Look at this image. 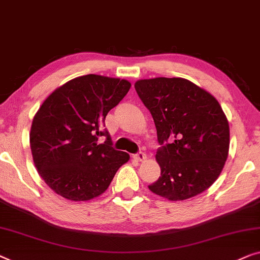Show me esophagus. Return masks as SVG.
<instances>
[{"mask_svg":"<svg viewBox=\"0 0 260 260\" xmlns=\"http://www.w3.org/2000/svg\"><path fill=\"white\" fill-rule=\"evenodd\" d=\"M133 158L137 161H144V160H146V155L144 152H138V153H136V155H134Z\"/></svg>","mask_w":260,"mask_h":260,"instance_id":"1","label":"esophagus"}]
</instances>
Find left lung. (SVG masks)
I'll use <instances>...</instances> for the list:
<instances>
[{
	"mask_svg": "<svg viewBox=\"0 0 260 260\" xmlns=\"http://www.w3.org/2000/svg\"><path fill=\"white\" fill-rule=\"evenodd\" d=\"M135 89L155 122L161 146L160 177L149 190L169 201H185L209 189L223 170L230 127L214 97L182 77L138 80Z\"/></svg>",
	"mask_w": 260,
	"mask_h": 260,
	"instance_id": "left-lung-1",
	"label": "left lung"
}]
</instances>
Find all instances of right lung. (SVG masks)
<instances>
[{"instance_id":"obj_1","label":"right lung","mask_w":260,"mask_h":260,"mask_svg":"<svg viewBox=\"0 0 260 260\" xmlns=\"http://www.w3.org/2000/svg\"><path fill=\"white\" fill-rule=\"evenodd\" d=\"M130 88L122 78L84 75L58 86L41 105L30 129V149L37 172L54 192L74 202L99 197L130 159L112 148L103 131L108 112ZM100 136H107L102 145Z\"/></svg>"}]
</instances>
